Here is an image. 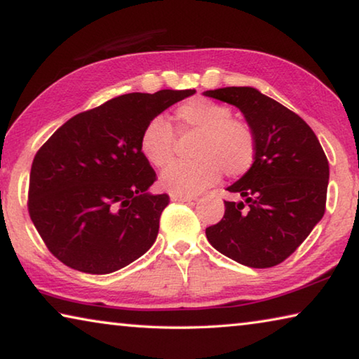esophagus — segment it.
Instances as JSON below:
<instances>
[{"label": "esophagus", "instance_id": "34e87169", "mask_svg": "<svg viewBox=\"0 0 359 359\" xmlns=\"http://www.w3.org/2000/svg\"><path fill=\"white\" fill-rule=\"evenodd\" d=\"M196 196H187V194H177V193H171V201H177V203H190L194 201Z\"/></svg>", "mask_w": 359, "mask_h": 359}]
</instances>
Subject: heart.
<instances>
[{
    "label": "heart",
    "instance_id": "b5f03b06",
    "mask_svg": "<svg viewBox=\"0 0 359 359\" xmlns=\"http://www.w3.org/2000/svg\"><path fill=\"white\" fill-rule=\"evenodd\" d=\"M180 135H198L193 145V161H179L161 172L160 182L166 190L187 194L201 193L220 179H241L257 160V136L247 121L233 117V109L208 98H194L174 111ZM139 149L151 166L163 168L175 155V133L163 117L145 123Z\"/></svg>",
    "mask_w": 359,
    "mask_h": 359
}]
</instances>
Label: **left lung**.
Instances as JSON below:
<instances>
[{"label": "left lung", "instance_id": "8db88e82", "mask_svg": "<svg viewBox=\"0 0 359 359\" xmlns=\"http://www.w3.org/2000/svg\"><path fill=\"white\" fill-rule=\"evenodd\" d=\"M244 114L257 136V160L228 187L244 201H224V215L205 229L210 245L238 263L280 264L325 215L330 165L317 136L299 115L253 87L204 92Z\"/></svg>", "mask_w": 359, "mask_h": 359}]
</instances>
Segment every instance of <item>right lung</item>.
<instances>
[{"label": "right lung", "mask_w": 359, "mask_h": 359, "mask_svg": "<svg viewBox=\"0 0 359 359\" xmlns=\"http://www.w3.org/2000/svg\"><path fill=\"white\" fill-rule=\"evenodd\" d=\"M194 90L128 93L74 115L36 154L28 212L53 257L87 274H111L154 245L166 193L139 149L145 123Z\"/></svg>", "instance_id": "right-lung-1"}]
</instances>
